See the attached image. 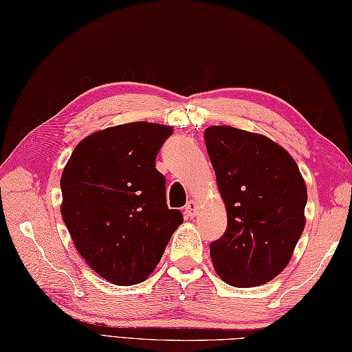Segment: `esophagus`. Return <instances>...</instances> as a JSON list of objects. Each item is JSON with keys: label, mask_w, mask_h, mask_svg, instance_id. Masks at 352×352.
Instances as JSON below:
<instances>
[{"label": "esophagus", "mask_w": 352, "mask_h": 352, "mask_svg": "<svg viewBox=\"0 0 352 352\" xmlns=\"http://www.w3.org/2000/svg\"><path fill=\"white\" fill-rule=\"evenodd\" d=\"M196 211H198V204L196 201H189L186 204V208H184V214L187 217H193L196 216Z\"/></svg>", "instance_id": "esophagus-1"}]
</instances>
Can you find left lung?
<instances>
[{"label": "left lung", "mask_w": 352, "mask_h": 352, "mask_svg": "<svg viewBox=\"0 0 352 352\" xmlns=\"http://www.w3.org/2000/svg\"><path fill=\"white\" fill-rule=\"evenodd\" d=\"M228 226L210 244L220 279L252 288L289 264L305 230L307 189L296 160L272 139L231 126L206 129Z\"/></svg>", "instance_id": "obj_1"}]
</instances>
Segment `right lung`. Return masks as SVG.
Masks as SVG:
<instances>
[{"label": "right lung", "instance_id": "obj_1", "mask_svg": "<svg viewBox=\"0 0 352 352\" xmlns=\"http://www.w3.org/2000/svg\"><path fill=\"white\" fill-rule=\"evenodd\" d=\"M174 129L135 121L88 135L61 174V216L79 255L113 285L154 272L183 214L166 206L156 156Z\"/></svg>", "mask_w": 352, "mask_h": 352}]
</instances>
